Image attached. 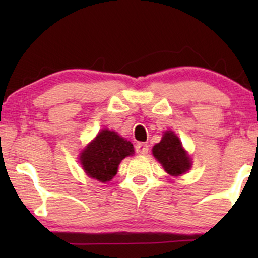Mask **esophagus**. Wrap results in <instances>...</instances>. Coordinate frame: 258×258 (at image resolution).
<instances>
[{
  "mask_svg": "<svg viewBox=\"0 0 258 258\" xmlns=\"http://www.w3.org/2000/svg\"><path fill=\"white\" fill-rule=\"evenodd\" d=\"M135 151L139 155H147L149 151V147L146 143H137L135 146Z\"/></svg>",
  "mask_w": 258,
  "mask_h": 258,
  "instance_id": "1",
  "label": "esophagus"
}]
</instances>
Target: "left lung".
Wrapping results in <instances>:
<instances>
[{
  "instance_id": "obj_1",
  "label": "left lung",
  "mask_w": 258,
  "mask_h": 258,
  "mask_svg": "<svg viewBox=\"0 0 258 258\" xmlns=\"http://www.w3.org/2000/svg\"><path fill=\"white\" fill-rule=\"evenodd\" d=\"M154 156L163 165L164 170L172 176H177L191 167L188 154L182 148L178 137L172 132H167L161 142L153 148Z\"/></svg>"
}]
</instances>
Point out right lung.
<instances>
[{
  "mask_svg": "<svg viewBox=\"0 0 258 258\" xmlns=\"http://www.w3.org/2000/svg\"><path fill=\"white\" fill-rule=\"evenodd\" d=\"M134 154L133 144L115 132L102 130L81 155V164L88 176L108 182L117 172L119 162Z\"/></svg>",
  "mask_w": 258,
  "mask_h": 258,
  "instance_id": "obj_1",
  "label": "right lung"
}]
</instances>
